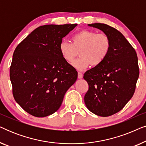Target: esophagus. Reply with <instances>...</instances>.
Returning <instances> with one entry per match:
<instances>
[{
    "label": "esophagus",
    "mask_w": 146,
    "mask_h": 146,
    "mask_svg": "<svg viewBox=\"0 0 146 146\" xmlns=\"http://www.w3.org/2000/svg\"><path fill=\"white\" fill-rule=\"evenodd\" d=\"M82 77H83V74H82L81 72H78V78L79 79L82 78Z\"/></svg>",
    "instance_id": "34e87169"
}]
</instances>
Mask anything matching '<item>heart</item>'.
<instances>
[{
  "instance_id": "1",
  "label": "heart",
  "mask_w": 146,
  "mask_h": 146,
  "mask_svg": "<svg viewBox=\"0 0 146 146\" xmlns=\"http://www.w3.org/2000/svg\"><path fill=\"white\" fill-rule=\"evenodd\" d=\"M72 40V43L61 40L59 51L62 58L68 63L72 62L80 51V58L72 63L78 70H84L91 64L93 66L101 64L110 51V38L105 34L84 30L73 35Z\"/></svg>"
}]
</instances>
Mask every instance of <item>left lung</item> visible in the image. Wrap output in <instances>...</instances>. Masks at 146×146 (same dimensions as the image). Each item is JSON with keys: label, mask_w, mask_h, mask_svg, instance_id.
Returning a JSON list of instances; mask_svg holds the SVG:
<instances>
[{"label": "left lung", "mask_w": 146, "mask_h": 146, "mask_svg": "<svg viewBox=\"0 0 146 146\" xmlns=\"http://www.w3.org/2000/svg\"><path fill=\"white\" fill-rule=\"evenodd\" d=\"M89 27L100 30L111 40L108 56L84 74L88 84L84 102L91 112L107 117L120 111L134 94L139 77L137 54L120 32L106 24Z\"/></svg>", "instance_id": "obj_1"}]
</instances>
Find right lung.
<instances>
[{
  "label": "right lung",
  "mask_w": 146,
  "mask_h": 146,
  "mask_svg": "<svg viewBox=\"0 0 146 146\" xmlns=\"http://www.w3.org/2000/svg\"><path fill=\"white\" fill-rule=\"evenodd\" d=\"M77 24L39 27L16 48L10 68L15 101L35 117L60 108L78 72L62 58L59 44Z\"/></svg>",
  "instance_id": "1"
}]
</instances>
